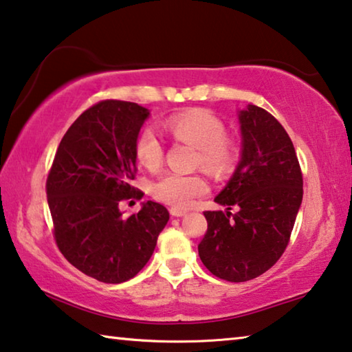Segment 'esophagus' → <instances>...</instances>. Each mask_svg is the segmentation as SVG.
<instances>
[{
  "instance_id": "1",
  "label": "esophagus",
  "mask_w": 352,
  "mask_h": 352,
  "mask_svg": "<svg viewBox=\"0 0 352 352\" xmlns=\"http://www.w3.org/2000/svg\"><path fill=\"white\" fill-rule=\"evenodd\" d=\"M170 214L173 215V217H181V215L186 214V210L179 209V208H171V209H170Z\"/></svg>"
}]
</instances>
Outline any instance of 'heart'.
Masks as SVG:
<instances>
[{
    "label": "heart",
    "instance_id": "1",
    "mask_svg": "<svg viewBox=\"0 0 352 352\" xmlns=\"http://www.w3.org/2000/svg\"><path fill=\"white\" fill-rule=\"evenodd\" d=\"M165 131L176 142H182L197 149L195 165H199L210 175L221 176L234 166L237 144L225 132V124L208 110H187L170 116L165 121ZM164 143L154 129L143 127L135 138V157L146 170L155 171L164 164ZM208 192V182L201 175H182L168 171L153 184V195L162 203L173 208H187L197 197Z\"/></svg>",
    "mask_w": 352,
    "mask_h": 352
}]
</instances>
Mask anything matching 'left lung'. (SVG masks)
<instances>
[{
	"label": "left lung",
	"mask_w": 352,
	"mask_h": 352,
	"mask_svg": "<svg viewBox=\"0 0 352 352\" xmlns=\"http://www.w3.org/2000/svg\"><path fill=\"white\" fill-rule=\"evenodd\" d=\"M239 121L241 164L215 197L226 212H204L208 231L198 244L209 272L234 283L256 278L278 261L304 195L299 160L282 124L256 105L242 110Z\"/></svg>",
	"instance_id": "1"
}]
</instances>
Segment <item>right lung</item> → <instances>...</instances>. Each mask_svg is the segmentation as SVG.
Wrapping results in <instances>:
<instances>
[{
    "label": "right lung",
    "mask_w": 352,
    "mask_h": 352,
    "mask_svg": "<svg viewBox=\"0 0 352 352\" xmlns=\"http://www.w3.org/2000/svg\"><path fill=\"white\" fill-rule=\"evenodd\" d=\"M149 111L133 102L100 100L80 115L59 143L47 176L53 237L64 258L88 277L122 283L153 255L170 219L159 203L122 217L120 203L142 199L135 138Z\"/></svg>",
    "instance_id": "obj_1"
}]
</instances>
